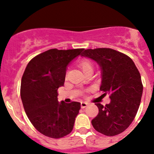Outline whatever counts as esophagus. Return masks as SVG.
I'll return each instance as SVG.
<instances>
[{
  "label": "esophagus",
  "instance_id": "obj_1",
  "mask_svg": "<svg viewBox=\"0 0 154 154\" xmlns=\"http://www.w3.org/2000/svg\"><path fill=\"white\" fill-rule=\"evenodd\" d=\"M88 103H87V102H85V101H82L81 102V107L82 108H85V107H86L87 105H88Z\"/></svg>",
  "mask_w": 154,
  "mask_h": 154
}]
</instances>
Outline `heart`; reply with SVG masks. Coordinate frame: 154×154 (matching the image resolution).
<instances>
[{"label":"heart","mask_w":154,"mask_h":154,"mask_svg":"<svg viewBox=\"0 0 154 154\" xmlns=\"http://www.w3.org/2000/svg\"><path fill=\"white\" fill-rule=\"evenodd\" d=\"M79 66L81 68V69L83 70V72H86V71L89 69H92L93 66L91 62L89 60H87V59H84V60H82L79 62Z\"/></svg>","instance_id":"1"}]
</instances>
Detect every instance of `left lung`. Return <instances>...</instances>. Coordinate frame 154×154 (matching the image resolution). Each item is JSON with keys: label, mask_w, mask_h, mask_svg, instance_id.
<instances>
[{"label": "left lung", "mask_w": 154, "mask_h": 154, "mask_svg": "<svg viewBox=\"0 0 154 154\" xmlns=\"http://www.w3.org/2000/svg\"><path fill=\"white\" fill-rule=\"evenodd\" d=\"M95 61L101 70L100 91L110 94V103H95L99 112L91 120L99 133L113 136L125 131L133 122L142 98L140 73L133 60L111 48L87 49L81 54ZM96 103V102H94Z\"/></svg>", "instance_id": "left-lung-1"}]
</instances>
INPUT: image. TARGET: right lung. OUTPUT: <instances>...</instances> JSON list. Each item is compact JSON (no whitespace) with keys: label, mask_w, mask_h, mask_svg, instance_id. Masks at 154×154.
Returning <instances> with one entry per match:
<instances>
[{"label":"right lung","mask_w":154,"mask_h":154,"mask_svg":"<svg viewBox=\"0 0 154 154\" xmlns=\"http://www.w3.org/2000/svg\"><path fill=\"white\" fill-rule=\"evenodd\" d=\"M83 51L48 50L25 68L21 83L23 106L32 125L45 136L60 139L72 131L80 103L59 102L57 90L64 85L68 66Z\"/></svg>","instance_id":"right-lung-1"}]
</instances>
